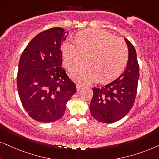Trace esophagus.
<instances>
[{"mask_svg":"<svg viewBox=\"0 0 159 159\" xmlns=\"http://www.w3.org/2000/svg\"><path fill=\"white\" fill-rule=\"evenodd\" d=\"M82 88H83V86L81 85V84H76V89H77V91H79V90H81Z\"/></svg>","mask_w":159,"mask_h":159,"instance_id":"1","label":"esophagus"}]
</instances>
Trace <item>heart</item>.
Instances as JSON below:
<instances>
[{"label":"heart","instance_id":"obj_1","mask_svg":"<svg viewBox=\"0 0 159 159\" xmlns=\"http://www.w3.org/2000/svg\"><path fill=\"white\" fill-rule=\"evenodd\" d=\"M62 59L67 70L75 71L84 65L88 66L74 74L81 82L95 81L108 84L116 79L125 69L128 48L122 39L100 29L78 32L74 45L65 43L61 48Z\"/></svg>","mask_w":159,"mask_h":159}]
</instances>
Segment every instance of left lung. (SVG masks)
Wrapping results in <instances>:
<instances>
[{"label":"left lung","instance_id":"obj_1","mask_svg":"<svg viewBox=\"0 0 159 159\" xmlns=\"http://www.w3.org/2000/svg\"><path fill=\"white\" fill-rule=\"evenodd\" d=\"M128 48V61L125 71L111 83L93 87L89 105L92 116L98 121L111 123L121 120L132 106L137 91L139 64L134 45L125 38Z\"/></svg>","mask_w":159,"mask_h":159}]
</instances>
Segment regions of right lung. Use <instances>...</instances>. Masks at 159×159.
Masks as SVG:
<instances>
[{
    "instance_id": "right-lung-1",
    "label": "right lung",
    "mask_w": 159,
    "mask_h": 159,
    "mask_svg": "<svg viewBox=\"0 0 159 159\" xmlns=\"http://www.w3.org/2000/svg\"><path fill=\"white\" fill-rule=\"evenodd\" d=\"M68 32L56 27L37 34L20 56L17 85L23 108L41 122L59 120L76 92L75 84L61 67V46Z\"/></svg>"
}]
</instances>
